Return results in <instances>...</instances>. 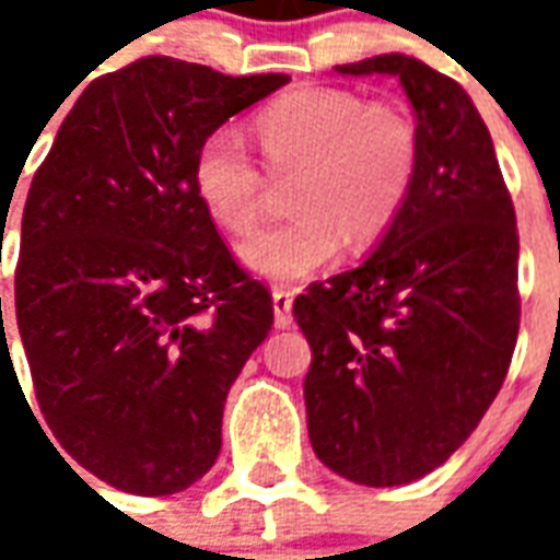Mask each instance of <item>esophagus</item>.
<instances>
[{
    "label": "esophagus",
    "mask_w": 560,
    "mask_h": 560,
    "mask_svg": "<svg viewBox=\"0 0 560 560\" xmlns=\"http://www.w3.org/2000/svg\"><path fill=\"white\" fill-rule=\"evenodd\" d=\"M291 305L293 291H288V288H276V291H272V312H276V327L279 329H288L293 324Z\"/></svg>",
    "instance_id": "34e87169"
}]
</instances>
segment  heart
Instances as JSON below:
<instances>
[{
	"label": "heart",
	"instance_id": "obj_1",
	"mask_svg": "<svg viewBox=\"0 0 560 560\" xmlns=\"http://www.w3.org/2000/svg\"><path fill=\"white\" fill-rule=\"evenodd\" d=\"M257 138L276 176L300 173V215L267 224L240 245L248 272L296 281L339 257L345 240L375 243L393 228L420 167L413 119L339 86L284 92L257 114ZM191 188L209 219L245 233L260 215L267 176L233 128L212 131L195 152Z\"/></svg>",
	"mask_w": 560,
	"mask_h": 560
}]
</instances>
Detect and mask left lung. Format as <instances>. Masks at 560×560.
Here are the masks:
<instances>
[{
	"label": "left lung",
	"mask_w": 560,
	"mask_h": 560,
	"mask_svg": "<svg viewBox=\"0 0 560 560\" xmlns=\"http://www.w3.org/2000/svg\"><path fill=\"white\" fill-rule=\"evenodd\" d=\"M336 71L399 80L420 135L411 195L375 252L293 300L312 348L308 441L339 477L384 489L444 465L504 384L518 336L516 212L456 80L405 54Z\"/></svg>",
	"instance_id": "obj_1"
}]
</instances>
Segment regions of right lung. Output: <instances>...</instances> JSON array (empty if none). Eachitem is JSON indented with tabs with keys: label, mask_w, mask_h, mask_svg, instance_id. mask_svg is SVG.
Instances as JSON below:
<instances>
[{
	"label": "right lung",
	"mask_w": 560,
	"mask_h": 560,
	"mask_svg": "<svg viewBox=\"0 0 560 560\" xmlns=\"http://www.w3.org/2000/svg\"><path fill=\"white\" fill-rule=\"evenodd\" d=\"M288 80L143 56L80 92L32 179L14 312L35 396L68 456L122 492H183L215 465L228 389L272 327L191 164Z\"/></svg>",
	"instance_id": "right-lung-1"
}]
</instances>
